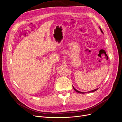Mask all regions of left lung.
Masks as SVG:
<instances>
[{
  "mask_svg": "<svg viewBox=\"0 0 122 122\" xmlns=\"http://www.w3.org/2000/svg\"><path fill=\"white\" fill-rule=\"evenodd\" d=\"M99 29H100V30H101V33H102V34H104L103 33V31H102V30H101V29L100 28V27H99ZM73 88H74V90L76 92H78V93H86V92H80V91H78L77 89H76L73 86ZM98 89V88H97V89H94V90H92V91H89V92H95V91H97Z\"/></svg>",
  "mask_w": 122,
  "mask_h": 122,
  "instance_id": "obj_1",
  "label": "left lung"
}]
</instances>
